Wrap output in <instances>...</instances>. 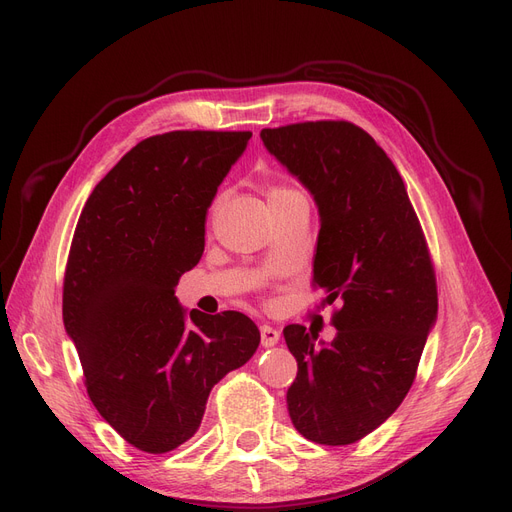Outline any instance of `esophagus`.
I'll return each instance as SVG.
<instances>
[{"instance_id": "34e87169", "label": "esophagus", "mask_w": 512, "mask_h": 512, "mask_svg": "<svg viewBox=\"0 0 512 512\" xmlns=\"http://www.w3.org/2000/svg\"><path fill=\"white\" fill-rule=\"evenodd\" d=\"M280 340V332L272 326H261V344L263 346H274Z\"/></svg>"}]
</instances>
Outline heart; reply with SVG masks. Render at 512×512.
<instances>
[{
	"instance_id": "heart-1",
	"label": "heart",
	"mask_w": 512,
	"mask_h": 512,
	"mask_svg": "<svg viewBox=\"0 0 512 512\" xmlns=\"http://www.w3.org/2000/svg\"><path fill=\"white\" fill-rule=\"evenodd\" d=\"M284 193H290L288 188H276V191L272 193V197H276V195H284ZM272 197H270V199H272Z\"/></svg>"
}]
</instances>
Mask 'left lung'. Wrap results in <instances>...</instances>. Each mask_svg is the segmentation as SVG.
Returning <instances> with one entry per match:
<instances>
[{
  "label": "left lung",
  "instance_id": "8db88e82",
  "mask_svg": "<svg viewBox=\"0 0 512 512\" xmlns=\"http://www.w3.org/2000/svg\"><path fill=\"white\" fill-rule=\"evenodd\" d=\"M261 141L319 211L313 286L340 299L332 342L284 328L299 371L286 394L299 434L353 444L380 427L413 386L438 290L405 182L384 149L344 120L263 128Z\"/></svg>",
  "mask_w": 512,
  "mask_h": 512
}]
</instances>
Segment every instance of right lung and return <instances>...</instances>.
Returning <instances> with one entry per match:
<instances>
[{
	"instance_id": "obj_1",
	"label": "right lung",
	"mask_w": 512,
	"mask_h": 512,
	"mask_svg": "<svg viewBox=\"0 0 512 512\" xmlns=\"http://www.w3.org/2000/svg\"><path fill=\"white\" fill-rule=\"evenodd\" d=\"M249 139L215 130L149 137L105 174L78 218L64 328L95 409L143 452L193 438L211 388L259 346L245 313H186L174 294L203 255L207 209Z\"/></svg>"
}]
</instances>
